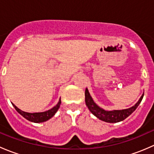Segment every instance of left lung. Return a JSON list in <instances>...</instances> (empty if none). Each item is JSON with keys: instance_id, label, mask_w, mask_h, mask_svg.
I'll return each mask as SVG.
<instances>
[{"instance_id": "obj_1", "label": "left lung", "mask_w": 154, "mask_h": 154, "mask_svg": "<svg viewBox=\"0 0 154 154\" xmlns=\"http://www.w3.org/2000/svg\"><path fill=\"white\" fill-rule=\"evenodd\" d=\"M143 96L144 94L140 97L139 101L134 106L130 107V108L122 110L106 111V110L100 108V106H98L94 103L93 99L91 98V95H90L89 92H88V89L86 88V91H85V101H86V106H88L90 112L94 116H95L97 119L105 122H108V123H117V122L125 120V119H127L129 116H130L136 109V108L142 101Z\"/></svg>"}]
</instances>
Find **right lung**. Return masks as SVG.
Here are the masks:
<instances>
[{"label": "right lung", "mask_w": 154, "mask_h": 154, "mask_svg": "<svg viewBox=\"0 0 154 154\" xmlns=\"http://www.w3.org/2000/svg\"><path fill=\"white\" fill-rule=\"evenodd\" d=\"M60 104H61V99H60L58 103H57L55 106H54L52 109L48 110V111L42 112L29 113L22 111V110H21L20 109H18L15 104L12 103L13 106L15 107L16 111L18 112L19 114H21V116L24 118H25L27 120L29 121V122H34V123H42V122H46V121L49 120V119H51V118L55 115V113L57 112V110L60 108Z\"/></svg>", "instance_id": "right-lung-1"}]
</instances>
